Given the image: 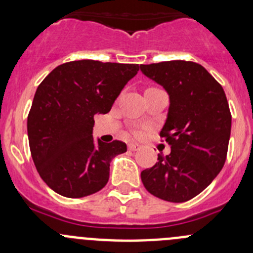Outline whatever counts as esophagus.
Returning <instances> with one entry per match:
<instances>
[{"instance_id":"1","label":"esophagus","mask_w":253,"mask_h":253,"mask_svg":"<svg viewBox=\"0 0 253 253\" xmlns=\"http://www.w3.org/2000/svg\"><path fill=\"white\" fill-rule=\"evenodd\" d=\"M139 148H141V145L137 144V143H129L128 144V150H132V152H134V150H138Z\"/></svg>"}]
</instances>
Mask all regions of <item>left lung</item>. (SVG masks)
<instances>
[{"label": "left lung", "instance_id": "8db88e82", "mask_svg": "<svg viewBox=\"0 0 253 253\" xmlns=\"http://www.w3.org/2000/svg\"><path fill=\"white\" fill-rule=\"evenodd\" d=\"M141 71L169 95L160 137L171 145L169 155L141 172L149 193L181 203L200 195L223 169L231 131L224 89L203 66L191 61L141 65Z\"/></svg>", "mask_w": 253, "mask_h": 253}]
</instances>
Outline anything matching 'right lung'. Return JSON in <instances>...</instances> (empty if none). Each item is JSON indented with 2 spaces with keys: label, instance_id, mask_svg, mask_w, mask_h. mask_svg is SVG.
<instances>
[{
  "label": "right lung",
  "instance_id": "add662e5",
  "mask_svg": "<svg viewBox=\"0 0 253 253\" xmlns=\"http://www.w3.org/2000/svg\"><path fill=\"white\" fill-rule=\"evenodd\" d=\"M138 65L81 60L63 63L40 83L28 115L33 162L48 187L68 198L100 191L124 142L94 139V115L108 114Z\"/></svg>",
  "mask_w": 253,
  "mask_h": 253
}]
</instances>
